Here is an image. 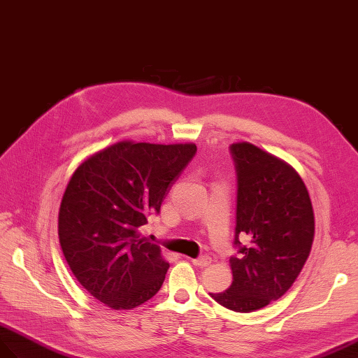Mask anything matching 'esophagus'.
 Wrapping results in <instances>:
<instances>
[{
  "label": "esophagus",
  "mask_w": 358,
  "mask_h": 358,
  "mask_svg": "<svg viewBox=\"0 0 358 358\" xmlns=\"http://www.w3.org/2000/svg\"><path fill=\"white\" fill-rule=\"evenodd\" d=\"M192 264H194L196 266H200V268H205V266H209L212 259L209 256H201V257H197V259H192L191 260Z\"/></svg>",
  "instance_id": "34e87169"
}]
</instances>
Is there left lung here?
I'll return each mask as SVG.
<instances>
[{"label": "left lung", "instance_id": "obj_1", "mask_svg": "<svg viewBox=\"0 0 358 358\" xmlns=\"http://www.w3.org/2000/svg\"><path fill=\"white\" fill-rule=\"evenodd\" d=\"M238 173L230 287L210 294L221 306L248 313L285 295L301 273L315 238V214L301 176L287 162L247 141L230 146ZM248 238L243 246L238 236Z\"/></svg>", "mask_w": 358, "mask_h": 358}]
</instances>
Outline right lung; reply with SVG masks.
<instances>
[{
    "label": "right lung",
    "mask_w": 358,
    "mask_h": 358,
    "mask_svg": "<svg viewBox=\"0 0 358 358\" xmlns=\"http://www.w3.org/2000/svg\"><path fill=\"white\" fill-rule=\"evenodd\" d=\"M196 150L192 143L124 140L73 171L59 210L60 245L81 286L110 308L131 310L161 289L170 265L138 229Z\"/></svg>",
    "instance_id": "add662e5"
}]
</instances>
